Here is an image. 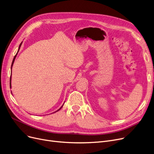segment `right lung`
Listing matches in <instances>:
<instances>
[{"label": "right lung", "instance_id": "obj_1", "mask_svg": "<svg viewBox=\"0 0 154 154\" xmlns=\"http://www.w3.org/2000/svg\"><path fill=\"white\" fill-rule=\"evenodd\" d=\"M22 43H23V42L21 43V44L19 45V48H18V50H17V53H16V55L14 56V59H13V60H12V65H11V71H12V66H13V64H14V61H15V59H16V56H17V53L19 52V49H20V48H21V45H22ZM12 73V72H11ZM10 88H11V78H10ZM63 104H64V103H63ZM63 104L60 107V109H58L57 111H59L60 109L62 107H63ZM57 111H55V112H57Z\"/></svg>", "mask_w": 154, "mask_h": 154}]
</instances>
